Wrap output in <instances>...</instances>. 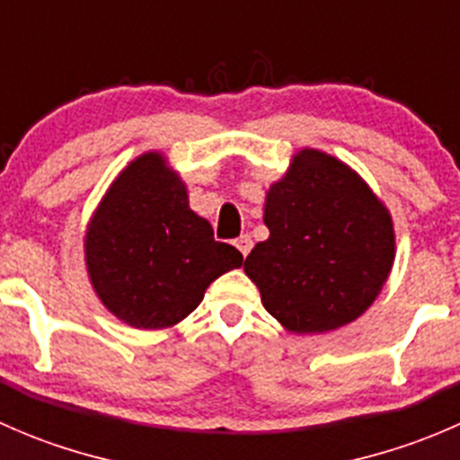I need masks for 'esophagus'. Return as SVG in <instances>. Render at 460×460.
Here are the masks:
<instances>
[{
	"mask_svg": "<svg viewBox=\"0 0 460 460\" xmlns=\"http://www.w3.org/2000/svg\"><path fill=\"white\" fill-rule=\"evenodd\" d=\"M235 247H238V252L240 253H243V256L244 258H247V253L249 252H252V247H253V240L252 238H249V235H240V238L238 240H235Z\"/></svg>",
	"mask_w": 460,
	"mask_h": 460,
	"instance_id": "34e87169",
	"label": "esophagus"
}]
</instances>
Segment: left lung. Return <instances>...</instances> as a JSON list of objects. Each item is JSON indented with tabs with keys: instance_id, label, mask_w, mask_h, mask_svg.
Listing matches in <instances>:
<instances>
[{
	"instance_id": "8db88e82",
	"label": "left lung",
	"mask_w": 460,
	"mask_h": 460,
	"mask_svg": "<svg viewBox=\"0 0 460 460\" xmlns=\"http://www.w3.org/2000/svg\"><path fill=\"white\" fill-rule=\"evenodd\" d=\"M269 238L244 260L264 309L291 333L363 316L396 258L394 220L367 182L318 148L294 153L264 198Z\"/></svg>"
}]
</instances>
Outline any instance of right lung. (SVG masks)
I'll return each instance as SVG.
<instances>
[{
  "instance_id": "1",
  "label": "right lung",
  "mask_w": 460,
  "mask_h": 460,
  "mask_svg": "<svg viewBox=\"0 0 460 460\" xmlns=\"http://www.w3.org/2000/svg\"><path fill=\"white\" fill-rule=\"evenodd\" d=\"M84 262L115 318L155 332L182 323L216 278L243 264V253L213 240L178 171L160 151H146L119 171L93 211Z\"/></svg>"
}]
</instances>
